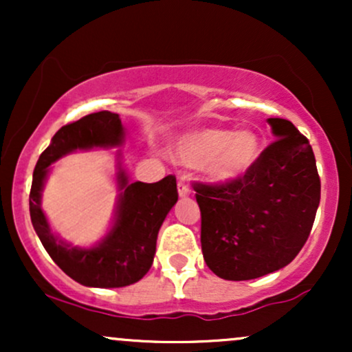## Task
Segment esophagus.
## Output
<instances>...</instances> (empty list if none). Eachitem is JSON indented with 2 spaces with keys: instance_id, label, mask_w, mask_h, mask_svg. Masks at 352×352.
Instances as JSON below:
<instances>
[{
  "instance_id": "esophagus-1",
  "label": "esophagus",
  "mask_w": 352,
  "mask_h": 352,
  "mask_svg": "<svg viewBox=\"0 0 352 352\" xmlns=\"http://www.w3.org/2000/svg\"><path fill=\"white\" fill-rule=\"evenodd\" d=\"M177 190H179L180 199H187V197H190V193H192V190H190L188 184L184 179L179 180V184H177Z\"/></svg>"
}]
</instances>
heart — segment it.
<instances>
[{"label": "heart", "instance_id": "b5f03b06", "mask_svg": "<svg viewBox=\"0 0 352 352\" xmlns=\"http://www.w3.org/2000/svg\"><path fill=\"white\" fill-rule=\"evenodd\" d=\"M261 153V140L252 129H197L177 137L170 147L175 162L201 167L208 180L228 184L252 170Z\"/></svg>", "mask_w": 352, "mask_h": 352}]
</instances>
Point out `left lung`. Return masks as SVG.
Wrapping results in <instances>:
<instances>
[{
  "label": "left lung",
  "mask_w": 352,
  "mask_h": 352,
  "mask_svg": "<svg viewBox=\"0 0 352 352\" xmlns=\"http://www.w3.org/2000/svg\"><path fill=\"white\" fill-rule=\"evenodd\" d=\"M274 142L241 179L195 187L201 252L217 276L245 281L278 272L308 240L321 199L316 159L286 119H268Z\"/></svg>",
  "instance_id": "1"
}]
</instances>
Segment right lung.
Returning <instances> with one entry per match:
<instances>
[{
  "label": "right lung",
  "instance_id": "right-lung-1",
  "mask_svg": "<svg viewBox=\"0 0 352 352\" xmlns=\"http://www.w3.org/2000/svg\"><path fill=\"white\" fill-rule=\"evenodd\" d=\"M125 142V129L119 114L109 111L84 116L64 125L39 155L30 193V213L36 235L46 252L67 276L91 288H122L147 274L153 263L157 235L165 217L179 200L175 177L155 184L129 182L122 167V152H116V182L119 197L111 228L92 246H74L52 232L41 197L51 165L78 151L114 148Z\"/></svg>",
  "mask_w": 352,
  "mask_h": 352
}]
</instances>
